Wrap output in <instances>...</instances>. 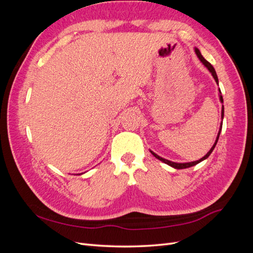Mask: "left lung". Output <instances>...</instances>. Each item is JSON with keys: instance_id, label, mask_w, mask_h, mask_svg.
<instances>
[{"instance_id": "obj_1", "label": "left lung", "mask_w": 253, "mask_h": 253, "mask_svg": "<svg viewBox=\"0 0 253 253\" xmlns=\"http://www.w3.org/2000/svg\"><path fill=\"white\" fill-rule=\"evenodd\" d=\"M194 50H195V53L197 55V57H198V59L201 60V62L208 68L209 70V72L211 73V75L213 76V78H214V80H215V82L218 84V78H217V75H216V72H215V70H214V67L208 62V61H207L203 56H202V53H201V51H200V49L198 48H194ZM218 91H219V100H220V102L223 103L224 102V100H223V96H221V93H220V89H218ZM224 119V105H223V108H221V120ZM221 126H223V121H221V124H220V127H219V131H218V134H217V137H216V140H215V142H214V144L212 145V148L210 149V151L207 153V154L203 157V158H201V159H198V160H196V162H191V163H174V162H171V160H168V159H165V158H163V157H160L159 155H157L156 153H154L153 151H151L150 150V152L152 153V155L154 156V157H156L157 159H159L160 162H163V163H165V164H167V165H169V166H171L172 168H174V169H186V168H190V167H193V166H195V165H197V164H200L201 162H203V160H205V159H207L208 158L209 156H210V154L212 153V151L214 150V148H215V145H216V143H217V141H218V138H219V134H220V131H221Z\"/></svg>"}]
</instances>
